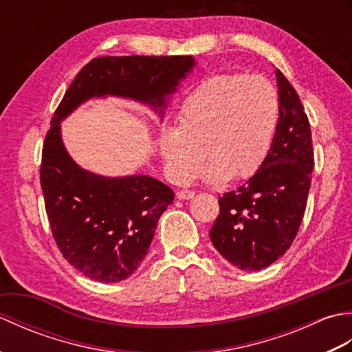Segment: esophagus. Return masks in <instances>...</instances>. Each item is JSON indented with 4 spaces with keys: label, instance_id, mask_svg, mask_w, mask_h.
<instances>
[{
    "label": "esophagus",
    "instance_id": "obj_1",
    "mask_svg": "<svg viewBox=\"0 0 352 352\" xmlns=\"http://www.w3.org/2000/svg\"><path fill=\"white\" fill-rule=\"evenodd\" d=\"M193 195H195V192L190 190V189H182V190L177 192L178 199H190V198H193Z\"/></svg>",
    "mask_w": 352,
    "mask_h": 352
}]
</instances>
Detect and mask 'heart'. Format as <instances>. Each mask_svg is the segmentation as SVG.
<instances>
[{
  "label": "heart",
  "mask_w": 352,
  "mask_h": 352,
  "mask_svg": "<svg viewBox=\"0 0 352 352\" xmlns=\"http://www.w3.org/2000/svg\"><path fill=\"white\" fill-rule=\"evenodd\" d=\"M278 107L274 85L261 76L218 74L201 81L182 104L177 130L162 133L160 153L172 180H192L203 154L210 182L256 174L271 149Z\"/></svg>",
  "instance_id": "1"
}]
</instances>
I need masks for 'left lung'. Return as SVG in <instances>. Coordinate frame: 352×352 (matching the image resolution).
<instances>
[{
    "mask_svg": "<svg viewBox=\"0 0 352 352\" xmlns=\"http://www.w3.org/2000/svg\"><path fill=\"white\" fill-rule=\"evenodd\" d=\"M280 116L266 159L248 182L219 197L210 230L216 250L242 271L284 256L304 218L315 168L309 118L295 87L276 69Z\"/></svg>",
    "mask_w": 352,
    "mask_h": 352,
    "instance_id": "8db88e82",
    "label": "left lung"
}]
</instances>
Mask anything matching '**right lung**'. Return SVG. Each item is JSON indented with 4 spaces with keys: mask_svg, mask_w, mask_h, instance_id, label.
Here are the masks:
<instances>
[{
    "mask_svg": "<svg viewBox=\"0 0 352 352\" xmlns=\"http://www.w3.org/2000/svg\"><path fill=\"white\" fill-rule=\"evenodd\" d=\"M192 66L189 56L95 57L72 80L54 111L42 146L45 210L62 256L89 278L118 283L136 271L174 192L151 177L106 178L81 169L62 144L60 121L80 102L101 95L164 107V96Z\"/></svg>",
    "mask_w": 352,
    "mask_h": 352,
    "instance_id": "1",
    "label": "right lung"
}]
</instances>
